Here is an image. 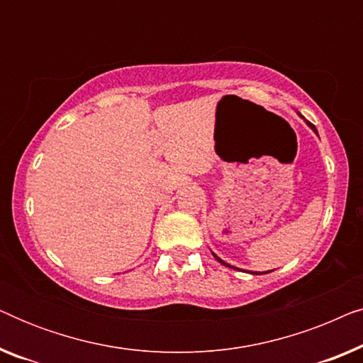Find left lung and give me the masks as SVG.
I'll return each instance as SVG.
<instances>
[{
  "label": "left lung",
  "mask_w": 363,
  "mask_h": 363,
  "mask_svg": "<svg viewBox=\"0 0 363 363\" xmlns=\"http://www.w3.org/2000/svg\"><path fill=\"white\" fill-rule=\"evenodd\" d=\"M299 116H301V113H299ZM301 117H302V116H301ZM306 123H307V125H309V127L312 128V130H314V132L317 133V130H315V127H314V125H312V123H311V122H307V121H306ZM213 256H215V257H216V261H218V262H221V264H223V266H228V267H233V269H238V267H235V266H231V264H228V262H225V261H223V259H220V257H218V256L215 255V252H213ZM252 274H259V272H252ZM261 274H262V272H261Z\"/></svg>",
  "instance_id": "left-lung-1"
}]
</instances>
